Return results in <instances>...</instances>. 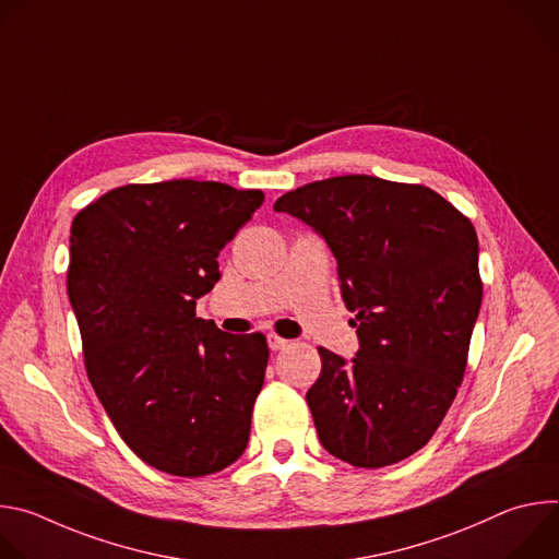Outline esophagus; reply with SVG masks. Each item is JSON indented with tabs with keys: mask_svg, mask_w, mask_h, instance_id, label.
Masks as SVG:
<instances>
[{
	"mask_svg": "<svg viewBox=\"0 0 559 559\" xmlns=\"http://www.w3.org/2000/svg\"><path fill=\"white\" fill-rule=\"evenodd\" d=\"M267 343H270V349H272V352H281V349H285L292 341L281 338V336H276V334H270V336H267Z\"/></svg>",
	"mask_w": 559,
	"mask_h": 559,
	"instance_id": "34e87169",
	"label": "esophagus"
}]
</instances>
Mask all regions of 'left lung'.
Segmentation results:
<instances>
[{"label": "left lung", "instance_id": "1", "mask_svg": "<svg viewBox=\"0 0 559 559\" xmlns=\"http://www.w3.org/2000/svg\"><path fill=\"white\" fill-rule=\"evenodd\" d=\"M274 210L325 238L356 313L352 360L318 347L323 369L307 391L318 440L362 468L409 457L464 378L483 302L471 221L425 186L367 175L307 183Z\"/></svg>", "mask_w": 559, "mask_h": 559}]
</instances>
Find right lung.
I'll list each match as a JSON object with an SVG mask.
<instances>
[{
  "mask_svg": "<svg viewBox=\"0 0 559 559\" xmlns=\"http://www.w3.org/2000/svg\"><path fill=\"white\" fill-rule=\"evenodd\" d=\"M263 199L218 181L130 183L72 221L68 298L91 384L123 442L170 475L216 473L248 447L267 341L194 309Z\"/></svg>",
  "mask_w": 559,
  "mask_h": 559,
  "instance_id": "1",
  "label": "right lung"
}]
</instances>
